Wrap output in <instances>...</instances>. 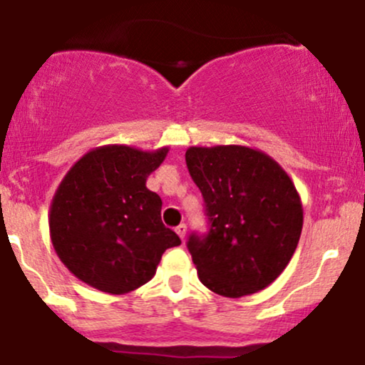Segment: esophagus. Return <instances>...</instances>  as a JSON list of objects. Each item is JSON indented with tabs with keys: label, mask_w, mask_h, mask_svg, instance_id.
I'll list each match as a JSON object with an SVG mask.
<instances>
[{
	"label": "esophagus",
	"mask_w": 365,
	"mask_h": 365,
	"mask_svg": "<svg viewBox=\"0 0 365 365\" xmlns=\"http://www.w3.org/2000/svg\"><path fill=\"white\" fill-rule=\"evenodd\" d=\"M175 232L178 233V237H180V238H185V233H187V225H185V223L178 225L177 228H175Z\"/></svg>",
	"instance_id": "obj_1"
}]
</instances>
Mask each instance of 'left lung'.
Masks as SVG:
<instances>
[{"instance_id":"left-lung-1","label":"left lung","mask_w":365,"mask_h":365,"mask_svg":"<svg viewBox=\"0 0 365 365\" xmlns=\"http://www.w3.org/2000/svg\"><path fill=\"white\" fill-rule=\"evenodd\" d=\"M185 161L209 220L207 235L192 233L187 242L200 283L230 299L269 287L302 233V200L292 178L247 145L188 148Z\"/></svg>"}]
</instances>
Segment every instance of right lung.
Returning a JSON list of instances; mask_svg holds the SVG:
<instances>
[{"mask_svg": "<svg viewBox=\"0 0 365 365\" xmlns=\"http://www.w3.org/2000/svg\"><path fill=\"white\" fill-rule=\"evenodd\" d=\"M168 150L101 145L61 180L49 207V235L81 282L123 295L148 283L165 250L182 244L163 225L161 197L145 187Z\"/></svg>", "mask_w": 365, "mask_h": 365, "instance_id": "add662e5", "label": "right lung"}]
</instances>
